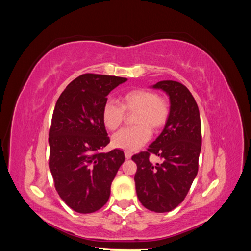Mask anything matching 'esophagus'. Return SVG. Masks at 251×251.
<instances>
[{"instance_id":"1","label":"esophagus","mask_w":251,"mask_h":251,"mask_svg":"<svg viewBox=\"0 0 251 251\" xmlns=\"http://www.w3.org/2000/svg\"><path fill=\"white\" fill-rule=\"evenodd\" d=\"M125 156H126V159H131L132 153H131L130 151H125Z\"/></svg>"}]
</instances>
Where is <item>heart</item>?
I'll return each mask as SVG.
<instances>
[{
	"label": "heart",
	"instance_id": "obj_1",
	"mask_svg": "<svg viewBox=\"0 0 251 251\" xmlns=\"http://www.w3.org/2000/svg\"><path fill=\"white\" fill-rule=\"evenodd\" d=\"M120 104L113 100L105 101L102 108V123L108 130L114 131L123 124L126 112H135L134 124L113 135L114 148L136 151L151 138V130L161 128L169 118L170 107L163 97L147 89H135L120 97ZM150 127L149 128L148 126Z\"/></svg>",
	"mask_w": 251,
	"mask_h": 251
}]
</instances>
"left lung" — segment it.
<instances>
[{"instance_id": "left-lung-1", "label": "left lung", "mask_w": 251, "mask_h": 251, "mask_svg": "<svg viewBox=\"0 0 251 251\" xmlns=\"http://www.w3.org/2000/svg\"><path fill=\"white\" fill-rule=\"evenodd\" d=\"M170 98V114L161 134L148 151L132 157L137 164L136 193L149 210L168 212L184 200L198 173L201 151V120L199 108L189 90L174 80H162L151 86ZM162 159L151 164L149 155Z\"/></svg>"}]
</instances>
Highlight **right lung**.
<instances>
[{
  "label": "right lung",
  "mask_w": 251,
  "mask_h": 251,
  "mask_svg": "<svg viewBox=\"0 0 251 251\" xmlns=\"http://www.w3.org/2000/svg\"><path fill=\"white\" fill-rule=\"evenodd\" d=\"M127 79L82 74L60 94L49 131V169L62 200L79 214H91L108 202L111 184L125 162L121 150L100 153L110 142L102 108L113 89Z\"/></svg>",
  "instance_id": "1"
}]
</instances>
